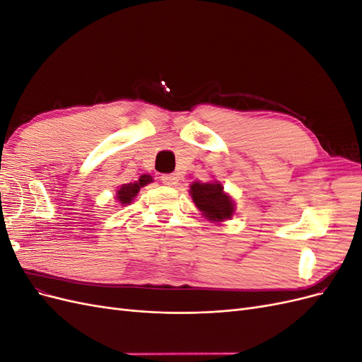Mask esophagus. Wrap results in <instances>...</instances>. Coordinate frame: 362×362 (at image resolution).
<instances>
[{"label": "esophagus", "instance_id": "34e87169", "mask_svg": "<svg viewBox=\"0 0 362 362\" xmlns=\"http://www.w3.org/2000/svg\"><path fill=\"white\" fill-rule=\"evenodd\" d=\"M161 182L169 185V187H175V185L178 184V177L173 173H164L161 177Z\"/></svg>", "mask_w": 362, "mask_h": 362}]
</instances>
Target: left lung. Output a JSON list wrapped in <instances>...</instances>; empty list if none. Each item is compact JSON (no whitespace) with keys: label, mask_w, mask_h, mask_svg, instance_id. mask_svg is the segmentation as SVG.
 I'll list each match as a JSON object with an SVG mask.
<instances>
[{"label":"left lung","mask_w":362,"mask_h":362,"mask_svg":"<svg viewBox=\"0 0 362 362\" xmlns=\"http://www.w3.org/2000/svg\"><path fill=\"white\" fill-rule=\"evenodd\" d=\"M190 194L196 206L210 221H225L234 213V204L231 198L223 193L222 184L194 181L190 187Z\"/></svg>","instance_id":"obj_1"}]
</instances>
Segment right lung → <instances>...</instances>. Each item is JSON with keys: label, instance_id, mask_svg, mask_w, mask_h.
<instances>
[{"label": "right lung", "instance_id": "right-lung-1", "mask_svg": "<svg viewBox=\"0 0 362 362\" xmlns=\"http://www.w3.org/2000/svg\"><path fill=\"white\" fill-rule=\"evenodd\" d=\"M149 182H152V177H149V175H141L139 181L124 184L122 187L117 190L119 202L120 204H131V201H133L137 196L140 187H144V185H146Z\"/></svg>", "mask_w": 362, "mask_h": 362}]
</instances>
